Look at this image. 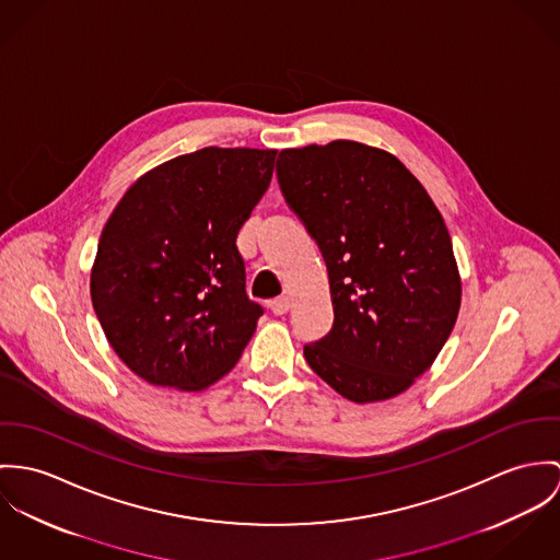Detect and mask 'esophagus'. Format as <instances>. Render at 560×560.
Listing matches in <instances>:
<instances>
[{
    "instance_id": "34e87169",
    "label": "esophagus",
    "mask_w": 560,
    "mask_h": 560,
    "mask_svg": "<svg viewBox=\"0 0 560 560\" xmlns=\"http://www.w3.org/2000/svg\"><path fill=\"white\" fill-rule=\"evenodd\" d=\"M270 311L275 313V315H283V313H288L290 311V299L288 296H281V299H275V301H270Z\"/></svg>"
}]
</instances>
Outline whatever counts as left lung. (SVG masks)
<instances>
[{"label": "left lung", "instance_id": "left-lung-1", "mask_svg": "<svg viewBox=\"0 0 560 560\" xmlns=\"http://www.w3.org/2000/svg\"><path fill=\"white\" fill-rule=\"evenodd\" d=\"M277 180L322 250L335 311L305 361L350 401L399 395L434 363L462 301L432 197L393 154L341 139L281 150Z\"/></svg>", "mask_w": 560, "mask_h": 560}]
</instances>
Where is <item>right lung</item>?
I'll list each match as a JSON object with an SVG mask.
<instances>
[{"mask_svg":"<svg viewBox=\"0 0 560 560\" xmlns=\"http://www.w3.org/2000/svg\"><path fill=\"white\" fill-rule=\"evenodd\" d=\"M277 150L203 148L132 187L98 241L90 292L126 368L201 390L230 372L264 310L247 296L236 238L266 192Z\"/></svg>","mask_w":560,"mask_h":560,"instance_id":"add662e5","label":"right lung"}]
</instances>
